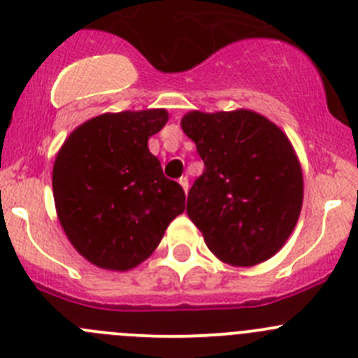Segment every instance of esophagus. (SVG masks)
Instances as JSON below:
<instances>
[{
	"mask_svg": "<svg viewBox=\"0 0 358 358\" xmlns=\"http://www.w3.org/2000/svg\"><path fill=\"white\" fill-rule=\"evenodd\" d=\"M178 183L180 185H182V189H183V192H189V178H187V176H182V178L178 180Z\"/></svg>",
	"mask_w": 358,
	"mask_h": 358,
	"instance_id": "obj_1",
	"label": "esophagus"
}]
</instances>
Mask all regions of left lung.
Returning a JSON list of instances; mask_svg holds the SVG:
<instances>
[{
  "label": "left lung",
  "mask_w": 358,
  "mask_h": 358,
  "mask_svg": "<svg viewBox=\"0 0 358 358\" xmlns=\"http://www.w3.org/2000/svg\"><path fill=\"white\" fill-rule=\"evenodd\" d=\"M204 173L194 182L187 215L223 263L252 266L286 244L303 204V173L286 133L249 109L182 117Z\"/></svg>",
  "instance_id": "left-lung-1"
}]
</instances>
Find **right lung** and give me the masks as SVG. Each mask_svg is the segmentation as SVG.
<instances>
[{
    "mask_svg": "<svg viewBox=\"0 0 358 358\" xmlns=\"http://www.w3.org/2000/svg\"><path fill=\"white\" fill-rule=\"evenodd\" d=\"M168 117L166 109L106 112L78 126L57 154V216L76 251L99 268L138 266L185 209L183 189L162 175L147 145Z\"/></svg>",
    "mask_w": 358,
    "mask_h": 358,
    "instance_id": "obj_1",
    "label": "right lung"
}]
</instances>
